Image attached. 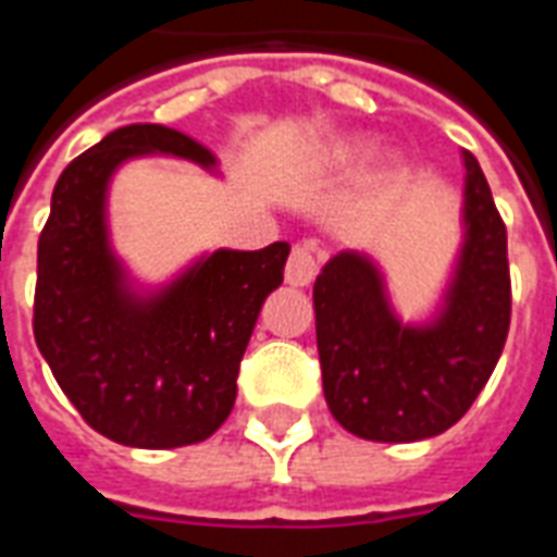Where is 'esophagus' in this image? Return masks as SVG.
<instances>
[{
    "mask_svg": "<svg viewBox=\"0 0 557 557\" xmlns=\"http://www.w3.org/2000/svg\"><path fill=\"white\" fill-rule=\"evenodd\" d=\"M319 247L315 244H295L289 253V262H286V283L289 286H310L319 271Z\"/></svg>",
    "mask_w": 557,
    "mask_h": 557,
    "instance_id": "1",
    "label": "esophagus"
}]
</instances>
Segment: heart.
Here are the masks:
<instances>
[{
    "label": "heart",
    "instance_id": "b5f03b06",
    "mask_svg": "<svg viewBox=\"0 0 557 557\" xmlns=\"http://www.w3.org/2000/svg\"><path fill=\"white\" fill-rule=\"evenodd\" d=\"M367 148H370L367 139H358V137L337 139L334 146L327 148V154H325L327 166H331V170H351L355 163H361V158L367 154ZM397 166H399V160L394 158V154H385V158L375 163L373 172H370V184H373V187L387 184L394 175H397Z\"/></svg>",
    "mask_w": 557,
    "mask_h": 557
}]
</instances>
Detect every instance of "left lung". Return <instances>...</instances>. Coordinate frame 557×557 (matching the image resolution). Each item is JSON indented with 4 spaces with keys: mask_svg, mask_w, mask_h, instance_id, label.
Listing matches in <instances>:
<instances>
[{
    "mask_svg": "<svg viewBox=\"0 0 557 557\" xmlns=\"http://www.w3.org/2000/svg\"><path fill=\"white\" fill-rule=\"evenodd\" d=\"M462 247L426 322H403L382 268L358 250L315 277V343L327 409L367 442L406 444L450 430L478 399L510 327L507 230L478 158L462 151Z\"/></svg>",
    "mask_w": 557,
    "mask_h": 557,
    "instance_id": "left-lung-1",
    "label": "left lung"
}]
</instances>
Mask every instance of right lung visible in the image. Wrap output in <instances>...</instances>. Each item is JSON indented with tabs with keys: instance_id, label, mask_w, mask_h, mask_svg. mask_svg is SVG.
I'll use <instances>...</instances> for the list:
<instances>
[{
	"instance_id": "add662e5",
	"label": "right lung",
	"mask_w": 557,
	"mask_h": 557,
	"mask_svg": "<svg viewBox=\"0 0 557 557\" xmlns=\"http://www.w3.org/2000/svg\"><path fill=\"white\" fill-rule=\"evenodd\" d=\"M166 154L218 166L202 143L163 125H127L59 175L38 242L35 343L91 430L127 447L206 442L230 418L259 310L283 283L289 244L199 256L158 289L115 256L107 220L122 163Z\"/></svg>"
}]
</instances>
